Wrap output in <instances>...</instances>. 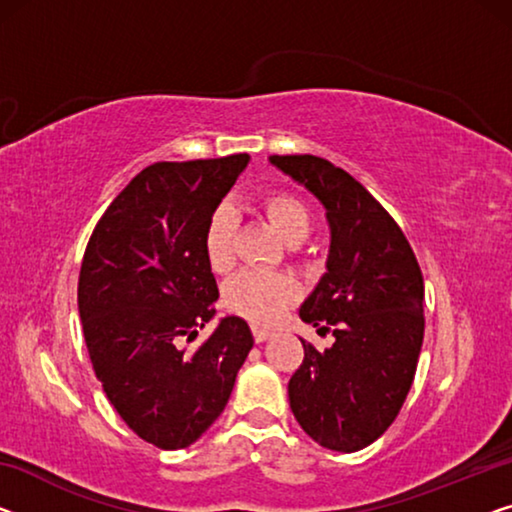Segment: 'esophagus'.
I'll return each mask as SVG.
<instances>
[{"label": "esophagus", "mask_w": 512, "mask_h": 512, "mask_svg": "<svg viewBox=\"0 0 512 512\" xmlns=\"http://www.w3.org/2000/svg\"><path fill=\"white\" fill-rule=\"evenodd\" d=\"M273 335V331L271 329H264V326H253V338H255V342H264V340H269Z\"/></svg>", "instance_id": "34e87169"}]
</instances>
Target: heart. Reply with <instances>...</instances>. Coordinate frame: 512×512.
Segmentation results:
<instances>
[{
	"mask_svg": "<svg viewBox=\"0 0 512 512\" xmlns=\"http://www.w3.org/2000/svg\"><path fill=\"white\" fill-rule=\"evenodd\" d=\"M262 207L285 241L301 243L310 236L312 211L303 197L280 190L266 197ZM234 230L236 218L230 207L213 211L204 234V248L216 271L230 269L234 262ZM296 299H299L296 282L269 271H243L225 289L227 305L255 324H273Z\"/></svg>",
	"mask_w": 512,
	"mask_h": 512,
	"instance_id": "b5f03b06",
	"label": "heart"
}]
</instances>
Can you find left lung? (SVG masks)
<instances>
[{
    "label": "left lung",
    "mask_w": 512,
    "mask_h": 512,
    "mask_svg": "<svg viewBox=\"0 0 512 512\" xmlns=\"http://www.w3.org/2000/svg\"><path fill=\"white\" fill-rule=\"evenodd\" d=\"M326 209L331 248L326 273L299 315L335 342L289 379L296 421L329 451L370 446L400 414L423 345V273L388 211L342 167L319 156H271Z\"/></svg>",
    "instance_id": "left-lung-1"
}]
</instances>
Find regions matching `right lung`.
I'll return each instance as SVG.
<instances>
[{"label": "right lung", "mask_w": 512, "mask_h": 512, "mask_svg": "<svg viewBox=\"0 0 512 512\" xmlns=\"http://www.w3.org/2000/svg\"><path fill=\"white\" fill-rule=\"evenodd\" d=\"M248 160L144 167L98 220L82 257L78 310L96 377L124 423L163 451L209 430L253 349L241 317L220 319L202 345H182L216 315L204 234Z\"/></svg>", "instance_id": "right-lung-1"}]
</instances>
